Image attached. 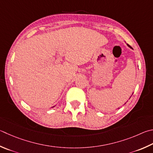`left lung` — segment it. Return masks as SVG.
<instances>
[{
	"label": "left lung",
	"instance_id": "left-lung-1",
	"mask_svg": "<svg viewBox=\"0 0 153 153\" xmlns=\"http://www.w3.org/2000/svg\"><path fill=\"white\" fill-rule=\"evenodd\" d=\"M127 45H128V47H129V48H131V49H132V48H131V47H130V45H128V44H127Z\"/></svg>",
	"mask_w": 153,
	"mask_h": 153
}]
</instances>
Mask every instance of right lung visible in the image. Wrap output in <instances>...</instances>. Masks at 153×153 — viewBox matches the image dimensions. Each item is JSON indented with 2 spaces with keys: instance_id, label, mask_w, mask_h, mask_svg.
I'll list each match as a JSON object with an SVG mask.
<instances>
[{
  "instance_id": "obj_1",
  "label": "right lung",
  "mask_w": 153,
  "mask_h": 153,
  "mask_svg": "<svg viewBox=\"0 0 153 153\" xmlns=\"http://www.w3.org/2000/svg\"><path fill=\"white\" fill-rule=\"evenodd\" d=\"M53 107H54V106H53Z\"/></svg>"
}]
</instances>
